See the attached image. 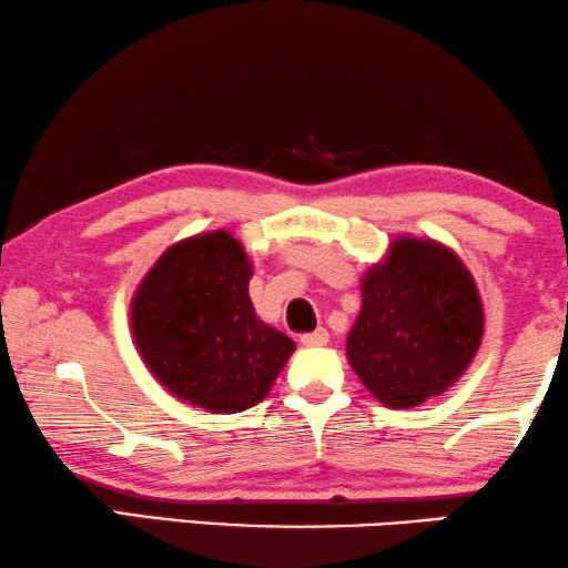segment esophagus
<instances>
[{"instance_id":"34e87169","label":"esophagus","mask_w":568,"mask_h":568,"mask_svg":"<svg viewBox=\"0 0 568 568\" xmlns=\"http://www.w3.org/2000/svg\"><path fill=\"white\" fill-rule=\"evenodd\" d=\"M326 342H329V332H326V329H316V332L301 334V345L303 347H324Z\"/></svg>"}]
</instances>
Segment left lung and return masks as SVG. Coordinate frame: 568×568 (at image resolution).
I'll return each mask as SVG.
<instances>
[{
    "instance_id": "obj_1",
    "label": "left lung",
    "mask_w": 568,
    "mask_h": 568,
    "mask_svg": "<svg viewBox=\"0 0 568 568\" xmlns=\"http://www.w3.org/2000/svg\"><path fill=\"white\" fill-rule=\"evenodd\" d=\"M481 337V295L458 254L433 239L398 236L363 275L347 361L378 402L409 409L450 388Z\"/></svg>"
}]
</instances>
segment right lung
Here are the masks:
<instances>
[{
    "label": "right lung",
    "instance_id": "1",
    "mask_svg": "<svg viewBox=\"0 0 568 568\" xmlns=\"http://www.w3.org/2000/svg\"><path fill=\"white\" fill-rule=\"evenodd\" d=\"M252 262L229 231L172 244L131 303L139 355L180 402L236 414L270 394L293 339L262 324L250 301Z\"/></svg>",
    "mask_w": 568,
    "mask_h": 568
}]
</instances>
